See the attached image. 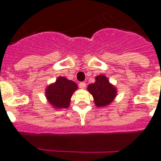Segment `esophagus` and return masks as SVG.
Returning a JSON list of instances; mask_svg holds the SVG:
<instances>
[{"mask_svg":"<svg viewBox=\"0 0 161 161\" xmlns=\"http://www.w3.org/2000/svg\"><path fill=\"white\" fill-rule=\"evenodd\" d=\"M79 87L80 88H82V89H83V88H85V87H86V84H85V82H80V83L79 84Z\"/></svg>","mask_w":161,"mask_h":161,"instance_id":"1","label":"esophagus"}]
</instances>
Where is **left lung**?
Returning <instances> with one entry per match:
<instances>
[{"label":"left lung","instance_id":"1","mask_svg":"<svg viewBox=\"0 0 161 161\" xmlns=\"http://www.w3.org/2000/svg\"><path fill=\"white\" fill-rule=\"evenodd\" d=\"M88 91L92 95L95 104L99 108L109 105L117 94L116 88L104 75L96 76L95 83L90 84L88 86Z\"/></svg>","mask_w":161,"mask_h":161}]
</instances>
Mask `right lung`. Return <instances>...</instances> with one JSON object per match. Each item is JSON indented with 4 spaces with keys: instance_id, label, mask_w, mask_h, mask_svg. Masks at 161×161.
<instances>
[{
    "instance_id": "right-lung-1",
    "label": "right lung",
    "mask_w": 161,
    "mask_h": 161,
    "mask_svg": "<svg viewBox=\"0 0 161 161\" xmlns=\"http://www.w3.org/2000/svg\"><path fill=\"white\" fill-rule=\"evenodd\" d=\"M77 85L63 76H59L55 83L49 85L46 89V97L53 108H69L70 99L77 89Z\"/></svg>"
}]
</instances>
